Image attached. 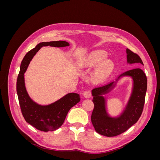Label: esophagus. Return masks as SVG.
<instances>
[{
    "label": "esophagus",
    "instance_id": "1",
    "mask_svg": "<svg viewBox=\"0 0 160 160\" xmlns=\"http://www.w3.org/2000/svg\"><path fill=\"white\" fill-rule=\"evenodd\" d=\"M83 94L85 98H90L91 97V91L89 89L85 90L83 93Z\"/></svg>",
    "mask_w": 160,
    "mask_h": 160
}]
</instances>
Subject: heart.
<instances>
[{
    "label": "heart",
    "instance_id": "1",
    "mask_svg": "<svg viewBox=\"0 0 160 160\" xmlns=\"http://www.w3.org/2000/svg\"><path fill=\"white\" fill-rule=\"evenodd\" d=\"M105 57L106 55L103 51H94L89 54L87 57L85 61H83V66L89 67L98 65L105 59ZM113 65L112 62L109 60L103 61L97 67L95 71V75L97 77H98V78H104V77H107L113 69Z\"/></svg>",
    "mask_w": 160,
    "mask_h": 160
}]
</instances>
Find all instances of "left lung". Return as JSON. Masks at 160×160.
Masks as SVG:
<instances>
[{"mask_svg":"<svg viewBox=\"0 0 160 160\" xmlns=\"http://www.w3.org/2000/svg\"><path fill=\"white\" fill-rule=\"evenodd\" d=\"M127 59L129 63L143 65L139 56L127 49ZM122 75L132 76L133 90L126 109L119 118H111L108 116L105 108V100L101 95L107 93L113 88V81L96 87L92 90L94 108L91 114V122L98 133L107 137H114L125 132L141 117L147 91V77L142 69L135 68L125 71Z\"/></svg>","mask_w":160,"mask_h":160,"instance_id":"8db88e82","label":"left lung"}]
</instances>
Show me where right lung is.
I'll return each instance as SVG.
<instances>
[{
    "mask_svg": "<svg viewBox=\"0 0 160 160\" xmlns=\"http://www.w3.org/2000/svg\"><path fill=\"white\" fill-rule=\"evenodd\" d=\"M64 41L42 42L28 51L21 62L17 81V93L21 113L25 121L36 129L42 132H52L63 123L70 109L80 101L79 95L71 93L49 105H39L29 98L25 86V73L33 56L42 47H62L69 46Z\"/></svg>",
    "mask_w": 160,
    "mask_h": 160,
    "instance_id": "right-lung-1",
    "label": "right lung"
}]
</instances>
